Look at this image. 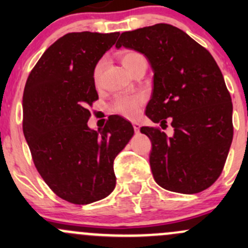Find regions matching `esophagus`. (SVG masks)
<instances>
[{
  "label": "esophagus",
  "instance_id": "1",
  "mask_svg": "<svg viewBox=\"0 0 248 248\" xmlns=\"http://www.w3.org/2000/svg\"><path fill=\"white\" fill-rule=\"evenodd\" d=\"M133 128H134V131H136V132H139L140 124L138 121H133Z\"/></svg>",
  "mask_w": 248,
  "mask_h": 248
}]
</instances>
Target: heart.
Wrapping results in <instances>:
<instances>
[{"instance_id": "1", "label": "heart", "mask_w": 248, "mask_h": 248, "mask_svg": "<svg viewBox=\"0 0 248 248\" xmlns=\"http://www.w3.org/2000/svg\"><path fill=\"white\" fill-rule=\"evenodd\" d=\"M141 55L138 54V52L128 51L124 52V54L122 55L121 61L122 64L124 66V68L128 71L129 67L133 64V62L141 59ZM102 67H103V63H102V62H98L93 69V81L96 85H98L99 80H101ZM144 102L145 96L141 93L121 94V96H117L116 98L114 99V102L111 103V110L115 114H119L121 115V116L127 117V119H136V117L140 114V110H141Z\"/></svg>"}]
</instances>
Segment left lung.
Masks as SVG:
<instances>
[{"mask_svg":"<svg viewBox=\"0 0 248 248\" xmlns=\"http://www.w3.org/2000/svg\"><path fill=\"white\" fill-rule=\"evenodd\" d=\"M121 46L144 55L154 71L146 116L161 126L171 117V137L140 128L152 142L155 181L177 193L204 191L221 175L232 140V104L221 69L205 47L168 24L124 32Z\"/></svg>","mask_w":248,"mask_h":248,"instance_id":"8db88e82","label":"left lung"}]
</instances>
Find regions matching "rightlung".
<instances>
[{
  "label": "right lung",
  "instance_id": "add662e5",
  "mask_svg": "<svg viewBox=\"0 0 248 248\" xmlns=\"http://www.w3.org/2000/svg\"><path fill=\"white\" fill-rule=\"evenodd\" d=\"M119 32H72L51 44L27 78L22 131L37 170L56 196L90 204L115 188L114 159L134 133L112 115L103 129L87 126L98 99L93 69Z\"/></svg>",
  "mask_w": 248,
  "mask_h": 248
}]
</instances>
